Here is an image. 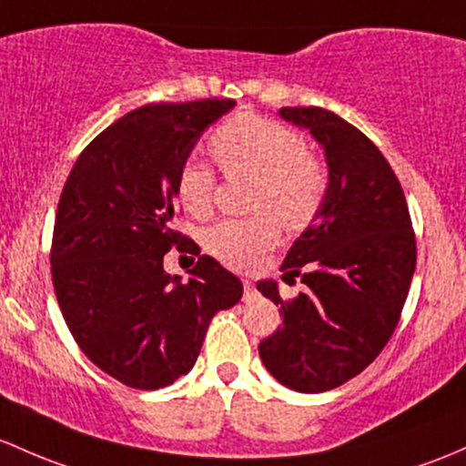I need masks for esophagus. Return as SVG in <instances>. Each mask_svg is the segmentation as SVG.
<instances>
[{
    "label": "esophagus",
    "mask_w": 466,
    "mask_h": 466,
    "mask_svg": "<svg viewBox=\"0 0 466 466\" xmlns=\"http://www.w3.org/2000/svg\"><path fill=\"white\" fill-rule=\"evenodd\" d=\"M243 288H246V297H243V299H246V301H249V299H252L254 297V283L252 281H249V279L246 277V279H243Z\"/></svg>",
    "instance_id": "34e87169"
}]
</instances>
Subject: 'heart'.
I'll list each match as a JSON object with an SVG mask.
<instances>
[{
    "label": "heart",
    "mask_w": 466,
    "mask_h": 466,
    "mask_svg": "<svg viewBox=\"0 0 466 466\" xmlns=\"http://www.w3.org/2000/svg\"><path fill=\"white\" fill-rule=\"evenodd\" d=\"M214 156L228 176L252 178L249 218H225L209 225L203 246L229 268H248L274 248L288 229H301L319 214L328 174L306 151L297 131L268 117L241 114L212 134ZM180 205L194 217H208L214 205V174L200 160L183 163L176 178Z\"/></svg>",
    "instance_id": "obj_1"
}]
</instances>
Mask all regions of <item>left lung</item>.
Here are the masks:
<instances>
[{
	"mask_svg": "<svg viewBox=\"0 0 466 466\" xmlns=\"http://www.w3.org/2000/svg\"><path fill=\"white\" fill-rule=\"evenodd\" d=\"M279 116L323 149L328 192L281 266L283 281L301 277L306 292L283 301L277 281L257 283L283 315L258 355L279 384L323 393L360 375L393 335L415 237L398 176L357 127L321 106H283Z\"/></svg>",
	"mask_w": 466,
	"mask_h": 466,
	"instance_id": "left-lung-1",
	"label": "left lung"
}]
</instances>
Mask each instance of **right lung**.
Wrapping results in <instances>:
<instances>
[{"instance_id": "right-lung-1", "label": "right lung", "mask_w": 466, "mask_h": 466, "mask_svg": "<svg viewBox=\"0 0 466 466\" xmlns=\"http://www.w3.org/2000/svg\"><path fill=\"white\" fill-rule=\"evenodd\" d=\"M234 105L129 111L82 151L62 189L51 248L57 303L82 352L131 389L187 375L212 317L243 297L238 277L212 257H198L187 279L163 268L171 246L200 252L174 229L176 178Z\"/></svg>"}]
</instances>
